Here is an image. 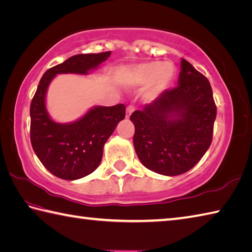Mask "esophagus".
Here are the masks:
<instances>
[{"mask_svg": "<svg viewBox=\"0 0 252 252\" xmlns=\"http://www.w3.org/2000/svg\"><path fill=\"white\" fill-rule=\"evenodd\" d=\"M135 106L134 105H128L126 108V118H129V116L131 115V113L134 112Z\"/></svg>", "mask_w": 252, "mask_h": 252, "instance_id": "obj_1", "label": "esophagus"}]
</instances>
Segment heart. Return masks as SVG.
Masks as SVG:
<instances>
[{
    "mask_svg": "<svg viewBox=\"0 0 252 252\" xmlns=\"http://www.w3.org/2000/svg\"><path fill=\"white\" fill-rule=\"evenodd\" d=\"M177 77V69L171 63L153 60L134 67L125 68L121 72L122 81L128 85L149 83L147 96L155 97L170 88Z\"/></svg>",
    "mask_w": 252,
    "mask_h": 252,
    "instance_id": "b5f03b06",
    "label": "heart"
}]
</instances>
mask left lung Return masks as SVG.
I'll list each match as a JSON object with an SVG mask.
<instances>
[{
    "instance_id": "left-lung-1",
    "label": "left lung",
    "mask_w": 252,
    "mask_h": 252,
    "mask_svg": "<svg viewBox=\"0 0 252 252\" xmlns=\"http://www.w3.org/2000/svg\"><path fill=\"white\" fill-rule=\"evenodd\" d=\"M215 118L210 81L182 59L178 87L130 115L140 162L169 177L188 172L210 148Z\"/></svg>"
}]
</instances>
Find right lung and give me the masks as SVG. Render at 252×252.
Returning a JSON list of instances; mask_svg holds the SVG:
<instances>
[{
  "instance_id": "1",
  "label": "right lung",
  "mask_w": 252,
  "mask_h": 252,
  "mask_svg": "<svg viewBox=\"0 0 252 252\" xmlns=\"http://www.w3.org/2000/svg\"><path fill=\"white\" fill-rule=\"evenodd\" d=\"M111 56L80 54L48 69L42 75L31 103V141L38 159L56 177L63 180L87 177L101 163L103 147L125 118V105L94 106L78 121L61 124L52 121L46 108V93L57 74H88Z\"/></svg>"
}]
</instances>
